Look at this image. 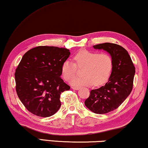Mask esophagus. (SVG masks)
I'll list each match as a JSON object with an SVG mask.
<instances>
[{
    "label": "esophagus",
    "instance_id": "1",
    "mask_svg": "<svg viewBox=\"0 0 148 148\" xmlns=\"http://www.w3.org/2000/svg\"><path fill=\"white\" fill-rule=\"evenodd\" d=\"M71 88L73 89H74V90H78V89H79V87H72Z\"/></svg>",
    "mask_w": 148,
    "mask_h": 148
}]
</instances>
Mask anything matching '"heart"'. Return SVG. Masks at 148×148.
I'll use <instances>...</instances> for the list:
<instances>
[{
    "instance_id": "obj_1",
    "label": "heart",
    "mask_w": 148,
    "mask_h": 148,
    "mask_svg": "<svg viewBox=\"0 0 148 148\" xmlns=\"http://www.w3.org/2000/svg\"><path fill=\"white\" fill-rule=\"evenodd\" d=\"M75 63L66 60L62 64L61 73L66 81L75 75L77 67L83 68V76L73 79L70 83L73 86H96L106 83L110 79L113 69V60L108 53L81 50L75 55Z\"/></svg>"
}]
</instances>
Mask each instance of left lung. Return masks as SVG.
<instances>
[{"instance_id": "left-lung-1", "label": "left lung", "mask_w": 148, "mask_h": 148, "mask_svg": "<svg viewBox=\"0 0 148 148\" xmlns=\"http://www.w3.org/2000/svg\"><path fill=\"white\" fill-rule=\"evenodd\" d=\"M106 51L113 60V69L108 82L93 89L85 105L97 114H104L118 108L130 95L133 88L135 67L128 52L119 45L105 42L93 46Z\"/></svg>"}]
</instances>
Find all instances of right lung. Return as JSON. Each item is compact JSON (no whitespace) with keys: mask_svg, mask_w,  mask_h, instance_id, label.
<instances>
[{"mask_svg":"<svg viewBox=\"0 0 148 148\" xmlns=\"http://www.w3.org/2000/svg\"><path fill=\"white\" fill-rule=\"evenodd\" d=\"M70 54L65 48L39 46L23 56L14 74L16 91L33 114L50 117L59 110L60 95L70 89L61 78L62 64Z\"/></svg>","mask_w":148,"mask_h":148,"instance_id":"add662e5","label":"right lung"}]
</instances>
